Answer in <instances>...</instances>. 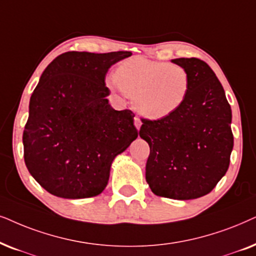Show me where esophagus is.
Returning <instances> with one entry per match:
<instances>
[{"instance_id": "34e87169", "label": "esophagus", "mask_w": 256, "mask_h": 256, "mask_svg": "<svg viewBox=\"0 0 256 256\" xmlns=\"http://www.w3.org/2000/svg\"><path fill=\"white\" fill-rule=\"evenodd\" d=\"M134 126L138 128V130H139V128H140L142 120H140V119H139V117H134Z\"/></svg>"}]
</instances>
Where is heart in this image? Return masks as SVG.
<instances>
[{"label":"heart","instance_id":"b5f03b06","mask_svg":"<svg viewBox=\"0 0 256 256\" xmlns=\"http://www.w3.org/2000/svg\"><path fill=\"white\" fill-rule=\"evenodd\" d=\"M108 85L130 97L138 114L162 119L185 103L190 80L187 70L179 64L134 57L119 64Z\"/></svg>","mask_w":256,"mask_h":256}]
</instances>
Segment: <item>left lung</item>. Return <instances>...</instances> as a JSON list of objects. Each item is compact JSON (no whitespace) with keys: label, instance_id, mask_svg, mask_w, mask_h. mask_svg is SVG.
<instances>
[{"label":"left lung","instance_id":"left-lung-1","mask_svg":"<svg viewBox=\"0 0 256 256\" xmlns=\"http://www.w3.org/2000/svg\"><path fill=\"white\" fill-rule=\"evenodd\" d=\"M172 63L188 72V96L168 117L142 119L139 136L150 145L146 182L156 196L196 199L208 194L230 166L232 110L208 64L194 57Z\"/></svg>","mask_w":256,"mask_h":256}]
</instances>
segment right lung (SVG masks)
Masks as SVG:
<instances>
[{"instance_id":"right-lung-1","label":"right lung","mask_w":256,"mask_h":256,"mask_svg":"<svg viewBox=\"0 0 256 256\" xmlns=\"http://www.w3.org/2000/svg\"><path fill=\"white\" fill-rule=\"evenodd\" d=\"M130 51H69L43 71L23 131L24 162L37 182L64 199L103 192L111 164L138 137L131 110L116 111L105 76Z\"/></svg>"}]
</instances>
